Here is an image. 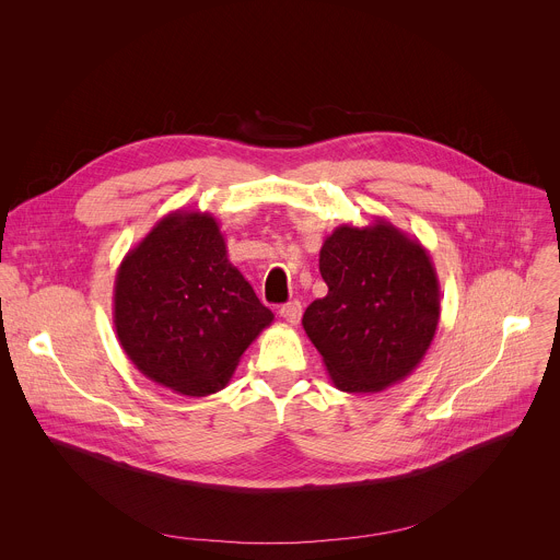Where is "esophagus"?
<instances>
[{"instance_id": "esophagus-1", "label": "esophagus", "mask_w": 560, "mask_h": 560, "mask_svg": "<svg viewBox=\"0 0 560 560\" xmlns=\"http://www.w3.org/2000/svg\"><path fill=\"white\" fill-rule=\"evenodd\" d=\"M301 303L299 301H290V303H285V305H281V310H279V314L283 316V322L285 324H290V326H296L299 322H301Z\"/></svg>"}]
</instances>
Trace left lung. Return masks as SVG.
Masks as SVG:
<instances>
[{
  "instance_id": "left-lung-1",
  "label": "left lung",
  "mask_w": 560,
  "mask_h": 560,
  "mask_svg": "<svg viewBox=\"0 0 560 560\" xmlns=\"http://www.w3.org/2000/svg\"><path fill=\"white\" fill-rule=\"evenodd\" d=\"M318 270L328 294L307 305L303 330L332 383L374 394L410 376L441 316L439 277L419 238L381 217L343 223L324 242Z\"/></svg>"
}]
</instances>
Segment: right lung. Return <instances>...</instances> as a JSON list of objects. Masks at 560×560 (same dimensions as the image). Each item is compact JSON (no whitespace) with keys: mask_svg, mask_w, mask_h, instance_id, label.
Wrapping results in <instances>:
<instances>
[{"mask_svg":"<svg viewBox=\"0 0 560 560\" xmlns=\"http://www.w3.org/2000/svg\"><path fill=\"white\" fill-rule=\"evenodd\" d=\"M113 303L117 339L135 368L184 396L223 389L275 318L230 264L217 219L197 210L159 219L128 250Z\"/></svg>","mask_w":560,"mask_h":560,"instance_id":"1","label":"right lung"}]
</instances>
